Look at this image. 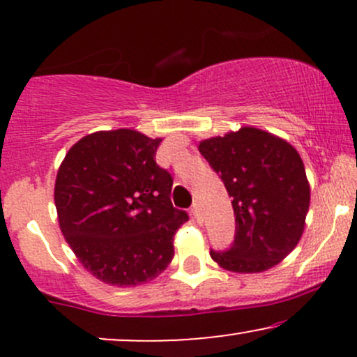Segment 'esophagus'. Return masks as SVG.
I'll return each instance as SVG.
<instances>
[{
	"instance_id": "34e87169",
	"label": "esophagus",
	"mask_w": 357,
	"mask_h": 357,
	"mask_svg": "<svg viewBox=\"0 0 357 357\" xmlns=\"http://www.w3.org/2000/svg\"><path fill=\"white\" fill-rule=\"evenodd\" d=\"M191 215L192 216H195V218L196 220H199V206H198V204H192V208H191Z\"/></svg>"
}]
</instances>
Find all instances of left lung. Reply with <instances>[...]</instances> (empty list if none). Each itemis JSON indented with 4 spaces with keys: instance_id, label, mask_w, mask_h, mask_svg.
<instances>
[{
    "instance_id": "left-lung-1",
    "label": "left lung",
    "mask_w": 357,
    "mask_h": 357,
    "mask_svg": "<svg viewBox=\"0 0 357 357\" xmlns=\"http://www.w3.org/2000/svg\"><path fill=\"white\" fill-rule=\"evenodd\" d=\"M198 149L223 179L235 211L233 247L211 252V258L235 273L275 267L305 228L310 184L301 154L285 139L252 126L203 139Z\"/></svg>"
}]
</instances>
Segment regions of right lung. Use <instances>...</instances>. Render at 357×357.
<instances>
[{
  "mask_svg": "<svg viewBox=\"0 0 357 357\" xmlns=\"http://www.w3.org/2000/svg\"><path fill=\"white\" fill-rule=\"evenodd\" d=\"M161 141L134 129L97 130L59 167L60 230L82 267L104 284H144L173 260L174 233L188 215L173 206V178L155 165Z\"/></svg>",
  "mask_w": 357,
  "mask_h": 357,
  "instance_id": "obj_1",
  "label": "right lung"
}]
</instances>
